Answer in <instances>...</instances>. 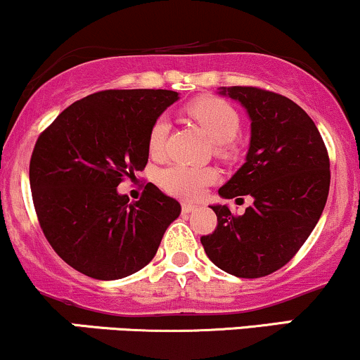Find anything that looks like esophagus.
I'll list each match as a JSON object with an SVG mask.
<instances>
[{
    "instance_id": "1",
    "label": "esophagus",
    "mask_w": 360,
    "mask_h": 360,
    "mask_svg": "<svg viewBox=\"0 0 360 360\" xmlns=\"http://www.w3.org/2000/svg\"><path fill=\"white\" fill-rule=\"evenodd\" d=\"M197 209H198V205H195V204H181V210H184L185 214L193 212V210H197Z\"/></svg>"
}]
</instances>
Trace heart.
<instances>
[{
  "mask_svg": "<svg viewBox=\"0 0 360 360\" xmlns=\"http://www.w3.org/2000/svg\"><path fill=\"white\" fill-rule=\"evenodd\" d=\"M187 114L195 120L214 141L215 155L221 158H232L238 150L236 136L240 131V116L229 103L221 99L193 101L187 108ZM168 121L160 117L153 122L148 133V151L151 156H162L167 146ZM215 172L205 167H188V165H172L160 172L158 181L165 192L172 195L193 200L204 193L207 185L215 180Z\"/></svg>",
  "mask_w": 360,
  "mask_h": 360,
  "instance_id": "b5f03b06",
  "label": "heart"
}]
</instances>
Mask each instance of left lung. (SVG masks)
<instances>
[{
	"label": "left lung",
	"mask_w": 360,
	"mask_h": 360,
	"mask_svg": "<svg viewBox=\"0 0 360 360\" xmlns=\"http://www.w3.org/2000/svg\"><path fill=\"white\" fill-rule=\"evenodd\" d=\"M246 108L251 143L246 163L219 188L222 198H255L243 215L210 205L209 259L238 278H261L285 266L315 229L330 188V160L311 117L288 97L259 87H221Z\"/></svg>",
	"instance_id": "left-lung-1"
}]
</instances>
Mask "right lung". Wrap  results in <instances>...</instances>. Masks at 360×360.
<instances>
[{"label": "right lung", "mask_w": 360, "mask_h": 360, "mask_svg": "<svg viewBox=\"0 0 360 360\" xmlns=\"http://www.w3.org/2000/svg\"><path fill=\"white\" fill-rule=\"evenodd\" d=\"M179 92L111 89L77 101L40 134L30 160L33 205L46 240L94 280H120L153 259L180 204L148 184L117 193L148 163V133Z\"/></svg>", "instance_id": "1"}]
</instances>
